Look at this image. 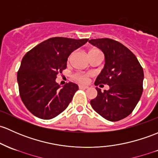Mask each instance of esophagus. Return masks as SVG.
<instances>
[{
    "label": "esophagus",
    "instance_id": "1",
    "mask_svg": "<svg viewBox=\"0 0 158 158\" xmlns=\"http://www.w3.org/2000/svg\"><path fill=\"white\" fill-rule=\"evenodd\" d=\"M79 89H88V86H86V85H79Z\"/></svg>",
    "mask_w": 158,
    "mask_h": 158
}]
</instances>
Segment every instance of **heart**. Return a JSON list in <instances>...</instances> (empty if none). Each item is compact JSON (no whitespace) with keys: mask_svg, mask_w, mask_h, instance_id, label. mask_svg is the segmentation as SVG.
Wrapping results in <instances>:
<instances>
[{"mask_svg":"<svg viewBox=\"0 0 158 158\" xmlns=\"http://www.w3.org/2000/svg\"><path fill=\"white\" fill-rule=\"evenodd\" d=\"M98 51H100L98 49H91L90 51H89V54H93V53L98 52ZM71 57H72V54H70V55L68 57V59H67L68 62H69ZM89 76H90L89 74L84 73H75L73 76V78L76 81L80 82V83H86V82H88V80H89Z\"/></svg>","mask_w":158,"mask_h":158,"instance_id":"b5f03b06","label":"heart"}]
</instances>
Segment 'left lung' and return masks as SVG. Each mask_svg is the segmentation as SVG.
I'll return each mask as SVG.
<instances>
[{
    "label": "left lung",
    "instance_id": "1",
    "mask_svg": "<svg viewBox=\"0 0 158 158\" xmlns=\"http://www.w3.org/2000/svg\"><path fill=\"white\" fill-rule=\"evenodd\" d=\"M89 43L104 54V69L94 85H108L109 90L96 88L98 95L90 101L92 108L107 120H120L133 111L143 92L144 72L135 54L126 46L107 38Z\"/></svg>",
    "mask_w": 158,
    "mask_h": 158
}]
</instances>
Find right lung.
<instances>
[{
    "label": "right lung",
    "mask_w": 158,
    "mask_h": 158,
    "mask_svg": "<svg viewBox=\"0 0 158 158\" xmlns=\"http://www.w3.org/2000/svg\"><path fill=\"white\" fill-rule=\"evenodd\" d=\"M88 41L51 38L25 54L17 73V82L22 101L33 115L50 119L68 107L79 87L69 82L60 88L55 79L66 68L69 54Z\"/></svg>",
    "instance_id": "1"
}]
</instances>
